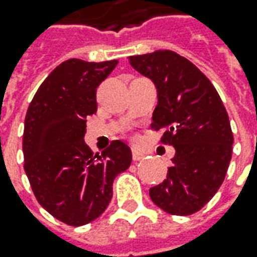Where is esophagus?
<instances>
[{"mask_svg": "<svg viewBox=\"0 0 257 257\" xmlns=\"http://www.w3.org/2000/svg\"><path fill=\"white\" fill-rule=\"evenodd\" d=\"M144 158H145V154H144L142 151H139L137 148L132 149V159H134V161H141V159H144Z\"/></svg>", "mask_w": 257, "mask_h": 257, "instance_id": "esophagus-1", "label": "esophagus"}]
</instances>
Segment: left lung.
<instances>
[{"label": "left lung", "mask_w": 257, "mask_h": 257, "mask_svg": "<svg viewBox=\"0 0 257 257\" xmlns=\"http://www.w3.org/2000/svg\"><path fill=\"white\" fill-rule=\"evenodd\" d=\"M129 64L156 86L152 128L175 148L166 179L149 189L156 206L171 215H192L225 181L233 134L215 86L186 58L159 49L129 57Z\"/></svg>", "instance_id": "obj_1"}]
</instances>
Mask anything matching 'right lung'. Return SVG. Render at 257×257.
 I'll return each mask as SVG.
<instances>
[{
	"mask_svg": "<svg viewBox=\"0 0 257 257\" xmlns=\"http://www.w3.org/2000/svg\"><path fill=\"white\" fill-rule=\"evenodd\" d=\"M116 64L68 59L41 84L27 111L24 169L41 206L69 226L101 216L112 199L113 179L132 162L122 141L101 155L84 141L86 116L96 112V88Z\"/></svg>",
	"mask_w": 257,
	"mask_h": 257,
	"instance_id": "obj_1",
	"label": "right lung"
}]
</instances>
